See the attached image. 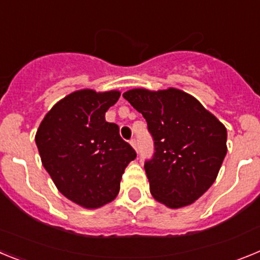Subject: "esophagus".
<instances>
[{
	"instance_id": "1",
	"label": "esophagus",
	"mask_w": 260,
	"mask_h": 260,
	"mask_svg": "<svg viewBox=\"0 0 260 260\" xmlns=\"http://www.w3.org/2000/svg\"><path fill=\"white\" fill-rule=\"evenodd\" d=\"M130 144H132V147H133V148H134L135 151H138V148H137V141H135V139H132V141H130Z\"/></svg>"
}]
</instances>
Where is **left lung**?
Masks as SVG:
<instances>
[{
  "mask_svg": "<svg viewBox=\"0 0 260 260\" xmlns=\"http://www.w3.org/2000/svg\"><path fill=\"white\" fill-rule=\"evenodd\" d=\"M122 96L143 114L155 141L144 165L155 201L173 210L198 201L226 155V127L182 89L133 88Z\"/></svg>",
  "mask_w": 260,
  "mask_h": 260,
  "instance_id": "left-lung-1",
  "label": "left lung"
}]
</instances>
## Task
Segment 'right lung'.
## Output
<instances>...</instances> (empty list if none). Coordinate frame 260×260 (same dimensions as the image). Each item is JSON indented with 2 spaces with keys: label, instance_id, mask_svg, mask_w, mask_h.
I'll return each instance as SVG.
<instances>
[{
  "label": "right lung",
  "instance_id": "1",
  "mask_svg": "<svg viewBox=\"0 0 260 260\" xmlns=\"http://www.w3.org/2000/svg\"><path fill=\"white\" fill-rule=\"evenodd\" d=\"M119 96L117 89H78L53 105L36 132L41 162L58 191L86 210L116 199L125 168L137 157L118 126L105 121Z\"/></svg>",
  "mask_w": 260,
  "mask_h": 260
}]
</instances>
